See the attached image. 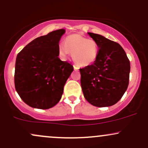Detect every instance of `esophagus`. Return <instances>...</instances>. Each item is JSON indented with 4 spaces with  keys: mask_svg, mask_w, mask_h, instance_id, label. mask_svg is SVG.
I'll return each instance as SVG.
<instances>
[{
    "mask_svg": "<svg viewBox=\"0 0 148 148\" xmlns=\"http://www.w3.org/2000/svg\"><path fill=\"white\" fill-rule=\"evenodd\" d=\"M73 67L75 70H78V69H79V68H78V66H77L76 65H73Z\"/></svg>",
    "mask_w": 148,
    "mask_h": 148,
    "instance_id": "obj_1",
    "label": "esophagus"
}]
</instances>
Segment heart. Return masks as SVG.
Here are the masks:
<instances>
[{"label": "heart", "mask_w": 148, "mask_h": 148, "mask_svg": "<svg viewBox=\"0 0 148 148\" xmlns=\"http://www.w3.org/2000/svg\"><path fill=\"white\" fill-rule=\"evenodd\" d=\"M60 57L66 60L70 53L73 60L78 66H87L94 63L98 57L99 46L94 39H88L79 34H71L58 46Z\"/></svg>", "instance_id": "obj_1"}]
</instances>
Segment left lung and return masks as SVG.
Masks as SVG:
<instances>
[{
  "mask_svg": "<svg viewBox=\"0 0 148 148\" xmlns=\"http://www.w3.org/2000/svg\"><path fill=\"white\" fill-rule=\"evenodd\" d=\"M99 46L98 57L91 65L79 69L85 99L92 105L109 107L121 100L128 87L130 63L119 43L88 32Z\"/></svg>",
  "mask_w": 148,
  "mask_h": 148,
  "instance_id": "obj_1",
  "label": "left lung"
}]
</instances>
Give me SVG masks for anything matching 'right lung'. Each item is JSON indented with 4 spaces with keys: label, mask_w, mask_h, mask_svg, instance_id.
<instances>
[{
    "label": "right lung",
    "mask_w": 148,
    "mask_h": 148,
    "mask_svg": "<svg viewBox=\"0 0 148 148\" xmlns=\"http://www.w3.org/2000/svg\"><path fill=\"white\" fill-rule=\"evenodd\" d=\"M65 29L36 38L18 53L16 60V91L33 108L48 109L62 98L66 82L73 71L59 58L58 46Z\"/></svg>",
    "instance_id": "right-lung-1"
}]
</instances>
